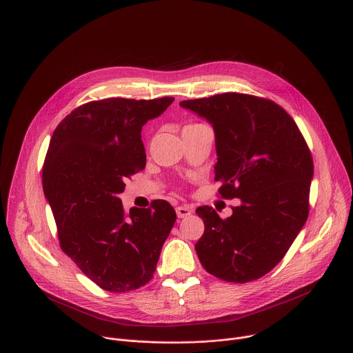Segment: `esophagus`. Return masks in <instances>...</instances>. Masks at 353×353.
<instances>
[{"instance_id": "1", "label": "esophagus", "mask_w": 353, "mask_h": 353, "mask_svg": "<svg viewBox=\"0 0 353 353\" xmlns=\"http://www.w3.org/2000/svg\"><path fill=\"white\" fill-rule=\"evenodd\" d=\"M193 210L189 205H179L176 207V215L178 218H188L189 215H192Z\"/></svg>"}]
</instances>
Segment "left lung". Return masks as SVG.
<instances>
[{
  "instance_id": "obj_1",
  "label": "left lung",
  "mask_w": 353,
  "mask_h": 353,
  "mask_svg": "<svg viewBox=\"0 0 353 353\" xmlns=\"http://www.w3.org/2000/svg\"><path fill=\"white\" fill-rule=\"evenodd\" d=\"M215 131V181L222 199H240L222 219L196 214L204 233L194 248L203 268L232 283L256 280L285 255L309 212L310 150L292 117L273 101L226 92L179 103Z\"/></svg>"
}]
</instances>
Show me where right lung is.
I'll return each mask as SVG.
<instances>
[{
    "label": "right lung",
    "mask_w": 353,
    "mask_h": 353,
    "mask_svg": "<svg viewBox=\"0 0 353 353\" xmlns=\"http://www.w3.org/2000/svg\"><path fill=\"white\" fill-rule=\"evenodd\" d=\"M174 98H109L74 109L54 131L43 188L62 251L101 288L137 290L150 281L175 219L165 200L125 212L124 181L142 171V127Z\"/></svg>",
    "instance_id": "1"
}]
</instances>
